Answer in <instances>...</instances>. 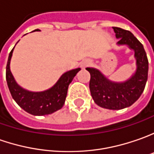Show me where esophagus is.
<instances>
[{
	"label": "esophagus",
	"instance_id": "1",
	"mask_svg": "<svg viewBox=\"0 0 154 154\" xmlns=\"http://www.w3.org/2000/svg\"><path fill=\"white\" fill-rule=\"evenodd\" d=\"M90 64H91V61L89 60H82V62H81L80 66H81L82 69H84V68H86L87 66H88Z\"/></svg>",
	"mask_w": 154,
	"mask_h": 154
}]
</instances>
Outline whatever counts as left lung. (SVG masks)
Here are the masks:
<instances>
[{"instance_id": "8db88e82", "label": "left lung", "mask_w": 154, "mask_h": 154, "mask_svg": "<svg viewBox=\"0 0 154 154\" xmlns=\"http://www.w3.org/2000/svg\"><path fill=\"white\" fill-rule=\"evenodd\" d=\"M118 46H127L135 52L136 69L134 74L124 82H113L96 68L87 67L90 73L89 89L94 103L102 108L120 110L129 107L140 98L148 73V60L143 45L129 30L112 27Z\"/></svg>"}]
</instances>
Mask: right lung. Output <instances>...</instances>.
<instances>
[{
    "label": "right lung",
    "instance_id": "right-lung-1",
    "mask_svg": "<svg viewBox=\"0 0 154 154\" xmlns=\"http://www.w3.org/2000/svg\"><path fill=\"white\" fill-rule=\"evenodd\" d=\"M33 31H41L36 29ZM17 42V43H18ZM16 43V44H17ZM14 48L8 56L6 78L9 91L16 103L28 113L34 116H43L53 113L62 108L66 98L69 84L81 69L76 68L65 72L61 75L54 86L43 91H29L21 87L16 82L10 70V62L13 56Z\"/></svg>",
    "mask_w": 154,
    "mask_h": 154
}]
</instances>
